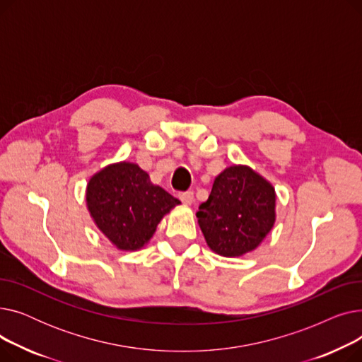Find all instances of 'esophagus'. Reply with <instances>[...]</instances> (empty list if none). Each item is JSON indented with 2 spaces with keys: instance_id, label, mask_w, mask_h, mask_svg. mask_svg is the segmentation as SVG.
Segmentation results:
<instances>
[{
  "instance_id": "34e87169",
  "label": "esophagus",
  "mask_w": 362,
  "mask_h": 362,
  "mask_svg": "<svg viewBox=\"0 0 362 362\" xmlns=\"http://www.w3.org/2000/svg\"><path fill=\"white\" fill-rule=\"evenodd\" d=\"M179 198L182 199V202H183L185 205H191V204L194 202V192H192V191L182 192V194L179 195Z\"/></svg>"
}]
</instances>
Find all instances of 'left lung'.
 Wrapping results in <instances>:
<instances>
[{"label": "left lung", "mask_w": 362, "mask_h": 362, "mask_svg": "<svg viewBox=\"0 0 362 362\" xmlns=\"http://www.w3.org/2000/svg\"><path fill=\"white\" fill-rule=\"evenodd\" d=\"M276 198L274 186L251 167L224 168L197 213L210 250L227 258L257 250L276 223Z\"/></svg>", "instance_id": "1"}]
</instances>
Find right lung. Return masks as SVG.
<instances>
[{"label":"right lung","mask_w":362,"mask_h":362,"mask_svg":"<svg viewBox=\"0 0 362 362\" xmlns=\"http://www.w3.org/2000/svg\"><path fill=\"white\" fill-rule=\"evenodd\" d=\"M179 204L130 161L105 165L86 186V206L95 226L120 251L142 250L163 217Z\"/></svg>","instance_id":"1"}]
</instances>
